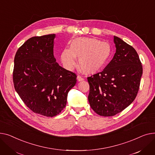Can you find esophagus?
<instances>
[{
	"mask_svg": "<svg viewBox=\"0 0 155 155\" xmlns=\"http://www.w3.org/2000/svg\"><path fill=\"white\" fill-rule=\"evenodd\" d=\"M77 79H78V80L79 81H83L84 79V78L82 76H81V75H78V76H77Z\"/></svg>",
	"mask_w": 155,
	"mask_h": 155,
	"instance_id": "esophagus-1",
	"label": "esophagus"
}]
</instances>
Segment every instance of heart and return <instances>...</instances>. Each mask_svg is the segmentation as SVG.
Masks as SVG:
<instances>
[{"label":"heart","instance_id":"obj_1","mask_svg":"<svg viewBox=\"0 0 155 155\" xmlns=\"http://www.w3.org/2000/svg\"><path fill=\"white\" fill-rule=\"evenodd\" d=\"M111 48L106 42L94 38H79L70 44V48L62 51L61 59L64 67L71 70L76 65V58H79L78 65L86 73H94L101 69L110 56Z\"/></svg>","mask_w":155,"mask_h":155}]
</instances>
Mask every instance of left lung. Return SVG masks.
<instances>
[{
  "label": "left lung",
  "mask_w": 155,
  "mask_h": 155,
  "mask_svg": "<svg viewBox=\"0 0 155 155\" xmlns=\"http://www.w3.org/2000/svg\"><path fill=\"white\" fill-rule=\"evenodd\" d=\"M116 53L104 70L87 78L88 100L97 114L112 116L130 105L137 96L143 67L131 46L114 36Z\"/></svg>",
  "instance_id": "obj_1"
}]
</instances>
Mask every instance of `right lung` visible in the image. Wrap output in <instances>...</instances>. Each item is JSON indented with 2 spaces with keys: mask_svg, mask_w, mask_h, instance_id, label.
Returning a JSON list of instances; mask_svg holds the SVG:
<instances>
[{
  "mask_svg": "<svg viewBox=\"0 0 155 155\" xmlns=\"http://www.w3.org/2000/svg\"><path fill=\"white\" fill-rule=\"evenodd\" d=\"M55 34L35 36L18 49L13 82L16 92L31 111L48 117L59 114L76 83L74 72L62 68L54 56Z\"/></svg>",
  "mask_w": 155,
  "mask_h": 155,
  "instance_id": "add662e5",
  "label": "right lung"
}]
</instances>
